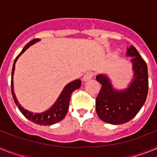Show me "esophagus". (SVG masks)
Instances as JSON below:
<instances>
[{
  "label": "esophagus",
  "instance_id": "34e87169",
  "mask_svg": "<svg viewBox=\"0 0 157 157\" xmlns=\"http://www.w3.org/2000/svg\"><path fill=\"white\" fill-rule=\"evenodd\" d=\"M93 75H94V74H93L92 72H87V73H86L84 75L83 78H82V80H83L84 82L88 81V80H90V78L93 77Z\"/></svg>",
  "mask_w": 157,
  "mask_h": 157
}]
</instances>
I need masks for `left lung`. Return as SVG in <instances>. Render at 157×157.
<instances>
[{"instance_id": "8db88e82", "label": "left lung", "mask_w": 157, "mask_h": 157, "mask_svg": "<svg viewBox=\"0 0 157 157\" xmlns=\"http://www.w3.org/2000/svg\"><path fill=\"white\" fill-rule=\"evenodd\" d=\"M126 56L132 57L133 78L128 86L118 90L105 74H99L96 80L102 87L96 98L97 115L108 124L118 125L130 121L143 107L148 90L147 64L133 46L127 49Z\"/></svg>"}]
</instances>
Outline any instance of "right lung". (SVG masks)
Returning <instances> with one entry per match:
<instances>
[{
	"label": "right lung",
	"instance_id": "add662e5",
	"mask_svg": "<svg viewBox=\"0 0 157 157\" xmlns=\"http://www.w3.org/2000/svg\"><path fill=\"white\" fill-rule=\"evenodd\" d=\"M39 38H35V39L32 40L27 44L26 46L23 48V50H21V52L18 54L17 57L15 58L14 61L13 66V69H12V79H11V90L12 94H13V100L17 106L18 109L20 110V111L24 115V116L26 119L29 120L30 121L33 122L34 124H40V125H52V124L58 123L61 120H63L65 118L66 115L67 113L68 108H69V103L70 99H71V94L73 93L74 90H75L76 89L81 86V80L76 79L74 81L71 82L70 83L67 84L64 86L63 90H62L61 94H59V96L55 101V103L51 106L46 111H43V112H40V113H33L31 111H28V110L25 109L24 107L21 106V104L18 103L17 99L16 98L15 93L13 90V75L14 71H15V63H16L17 60L18 58L30 46L33 45L34 43L39 41Z\"/></svg>",
	"mask_w": 157,
	"mask_h": 157
}]
</instances>
